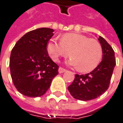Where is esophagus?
<instances>
[{"mask_svg": "<svg viewBox=\"0 0 123 123\" xmlns=\"http://www.w3.org/2000/svg\"><path fill=\"white\" fill-rule=\"evenodd\" d=\"M67 71L65 69H64L63 67H59V69H58V72L60 73V74H61V73H64V72H65Z\"/></svg>", "mask_w": 123, "mask_h": 123, "instance_id": "1", "label": "esophagus"}]
</instances>
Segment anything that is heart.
<instances>
[{"label": "heart", "mask_w": 123, "mask_h": 123, "mask_svg": "<svg viewBox=\"0 0 123 123\" xmlns=\"http://www.w3.org/2000/svg\"><path fill=\"white\" fill-rule=\"evenodd\" d=\"M47 51L54 61L61 57H72L69 63L78 67L80 72L93 70L103 58V48L98 41L80 34L68 33L62 35L61 41L51 39L47 46Z\"/></svg>", "instance_id": "b5f03b06"}]
</instances>
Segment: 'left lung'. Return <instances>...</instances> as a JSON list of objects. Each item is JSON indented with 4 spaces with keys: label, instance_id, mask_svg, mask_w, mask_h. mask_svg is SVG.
<instances>
[{
    "label": "left lung",
    "instance_id": "1",
    "mask_svg": "<svg viewBox=\"0 0 123 123\" xmlns=\"http://www.w3.org/2000/svg\"><path fill=\"white\" fill-rule=\"evenodd\" d=\"M98 40L103 48V60L90 73L75 75L73 83L68 87L74 98L90 100L96 98L109 88L116 65L114 51L103 37L99 36Z\"/></svg>",
    "mask_w": 123,
    "mask_h": 123
}]
</instances>
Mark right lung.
<instances>
[{"instance_id":"1","label":"right lung","mask_w":123,"mask_h":123,"mask_svg":"<svg viewBox=\"0 0 123 123\" xmlns=\"http://www.w3.org/2000/svg\"><path fill=\"white\" fill-rule=\"evenodd\" d=\"M53 31L50 28L30 31L17 41L12 50V79L16 89L24 96L38 97L45 94L58 74L59 66L52 61L47 49Z\"/></svg>"}]
</instances>
